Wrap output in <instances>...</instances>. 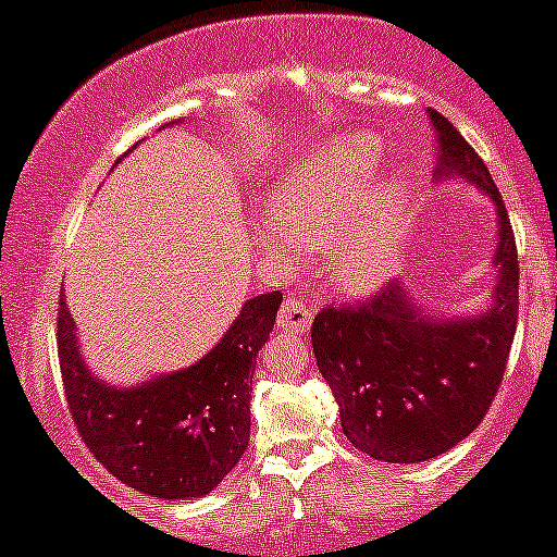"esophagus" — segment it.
<instances>
[{
    "label": "esophagus",
    "instance_id": "34e87169",
    "mask_svg": "<svg viewBox=\"0 0 557 557\" xmlns=\"http://www.w3.org/2000/svg\"><path fill=\"white\" fill-rule=\"evenodd\" d=\"M311 317H314L311 306L304 304V300L296 296H290L283 300V306H280L277 327L285 332H296V335H306V332L311 330Z\"/></svg>",
    "mask_w": 557,
    "mask_h": 557
}]
</instances>
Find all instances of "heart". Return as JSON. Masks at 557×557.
Returning a JSON list of instances; mask_svg holds the SVG:
<instances>
[{"label": "heart", "instance_id": "b5f03b06", "mask_svg": "<svg viewBox=\"0 0 557 557\" xmlns=\"http://www.w3.org/2000/svg\"><path fill=\"white\" fill-rule=\"evenodd\" d=\"M374 168L372 140L343 138L300 162L270 198L274 230L306 251H330L332 280L359 296L387 283L411 207L398 177L367 194Z\"/></svg>", "mask_w": 557, "mask_h": 557}]
</instances>
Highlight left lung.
I'll list each match as a JSON object with an SVG mask.
<instances>
[{
	"label": "left lung",
	"mask_w": 557,
	"mask_h": 557,
	"mask_svg": "<svg viewBox=\"0 0 557 557\" xmlns=\"http://www.w3.org/2000/svg\"><path fill=\"white\" fill-rule=\"evenodd\" d=\"M440 157L434 177L461 175L497 207L495 304L474 319H430L389 283L359 304L324 306L311 324L317 367L350 445L376 461L419 463L461 443L500 389L519 322V253L500 190L450 120L430 110Z\"/></svg>",
	"instance_id": "left-lung-1"
}]
</instances>
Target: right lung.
I'll return each instance as SVG.
<instances>
[{"label":"right lung","instance_id":"add662e5","mask_svg":"<svg viewBox=\"0 0 557 557\" xmlns=\"http://www.w3.org/2000/svg\"><path fill=\"white\" fill-rule=\"evenodd\" d=\"M283 293L243 304L227 335L183 372L138 387H110L88 372L65 298L57 309V354L70 417L94 458L127 487L162 500L201 497L248 447L251 380Z\"/></svg>","mask_w":557,"mask_h":557}]
</instances>
